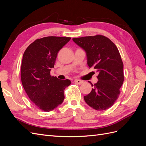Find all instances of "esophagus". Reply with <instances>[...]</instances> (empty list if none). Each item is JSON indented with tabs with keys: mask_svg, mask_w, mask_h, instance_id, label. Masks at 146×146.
I'll list each match as a JSON object with an SVG mask.
<instances>
[{
	"mask_svg": "<svg viewBox=\"0 0 146 146\" xmlns=\"http://www.w3.org/2000/svg\"><path fill=\"white\" fill-rule=\"evenodd\" d=\"M74 82L78 84V85H82V84L83 83V81L80 80H77V79H76V80H74Z\"/></svg>",
	"mask_w": 146,
	"mask_h": 146,
	"instance_id": "1",
	"label": "esophagus"
}]
</instances>
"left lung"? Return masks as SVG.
I'll use <instances>...</instances> for the list:
<instances>
[{
	"instance_id": "left-lung-1",
	"label": "left lung",
	"mask_w": 146,
	"mask_h": 146,
	"mask_svg": "<svg viewBox=\"0 0 146 146\" xmlns=\"http://www.w3.org/2000/svg\"><path fill=\"white\" fill-rule=\"evenodd\" d=\"M73 41L86 52L87 64L99 72L98 82L89 94L84 96L85 102L99 111L110 108L118 99L123 82V65L116 45L103 35L73 38Z\"/></svg>"
}]
</instances>
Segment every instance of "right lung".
<instances>
[{"label":"right lung","mask_w":146,"mask_h":146,"mask_svg":"<svg viewBox=\"0 0 146 146\" xmlns=\"http://www.w3.org/2000/svg\"><path fill=\"white\" fill-rule=\"evenodd\" d=\"M70 39L69 37L47 36L37 39L25 50L21 69V82L33 103L48 112L63 103L64 91L70 85L68 79L50 76L57 54Z\"/></svg>","instance_id":"right-lung-1"}]
</instances>
